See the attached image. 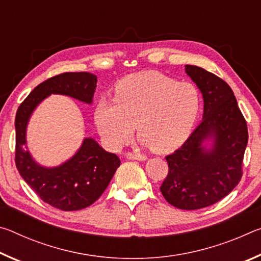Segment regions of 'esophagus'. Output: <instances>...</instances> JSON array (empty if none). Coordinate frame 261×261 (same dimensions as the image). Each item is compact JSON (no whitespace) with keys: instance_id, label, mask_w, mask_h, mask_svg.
<instances>
[{"instance_id":"obj_1","label":"esophagus","mask_w":261,"mask_h":261,"mask_svg":"<svg viewBox=\"0 0 261 261\" xmlns=\"http://www.w3.org/2000/svg\"><path fill=\"white\" fill-rule=\"evenodd\" d=\"M126 158L130 159V160H138V161H145L147 159V156L145 155V154L135 153V152L126 153Z\"/></svg>"}]
</instances>
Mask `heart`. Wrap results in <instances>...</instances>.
Instances as JSON below:
<instances>
[{"instance_id":"obj_1","label":"heart","mask_w":261,"mask_h":261,"mask_svg":"<svg viewBox=\"0 0 261 261\" xmlns=\"http://www.w3.org/2000/svg\"><path fill=\"white\" fill-rule=\"evenodd\" d=\"M200 108L201 94L193 83L149 71L122 79L115 87V99L98 101L94 120L110 147L127 143L137 123L141 140L154 151L165 152L188 138Z\"/></svg>"}]
</instances>
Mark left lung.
Instances as JSON below:
<instances>
[{"mask_svg": "<svg viewBox=\"0 0 261 261\" xmlns=\"http://www.w3.org/2000/svg\"><path fill=\"white\" fill-rule=\"evenodd\" d=\"M187 72L202 93L204 116L185 143L166 156L167 177L160 190L165 199L179 210L211 206L240 183L247 145V126L228 84L196 65ZM212 139L211 149L202 146Z\"/></svg>", "mask_w": 261, "mask_h": 261, "instance_id": "8db88e82", "label": "left lung"}]
</instances>
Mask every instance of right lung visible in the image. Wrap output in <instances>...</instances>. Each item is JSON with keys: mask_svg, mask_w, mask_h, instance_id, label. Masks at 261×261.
Segmentation results:
<instances>
[{"mask_svg": "<svg viewBox=\"0 0 261 261\" xmlns=\"http://www.w3.org/2000/svg\"><path fill=\"white\" fill-rule=\"evenodd\" d=\"M96 76L88 72H64L47 79L20 103L16 114L15 162L21 177L39 198L62 211L86 208L100 198L121 165L93 138H85L81 148L59 167H42L33 160L26 145V126L37 106L50 94H63L92 103Z\"/></svg>", "mask_w": 261, "mask_h": 261, "instance_id": "add662e5", "label": "right lung"}]
</instances>
